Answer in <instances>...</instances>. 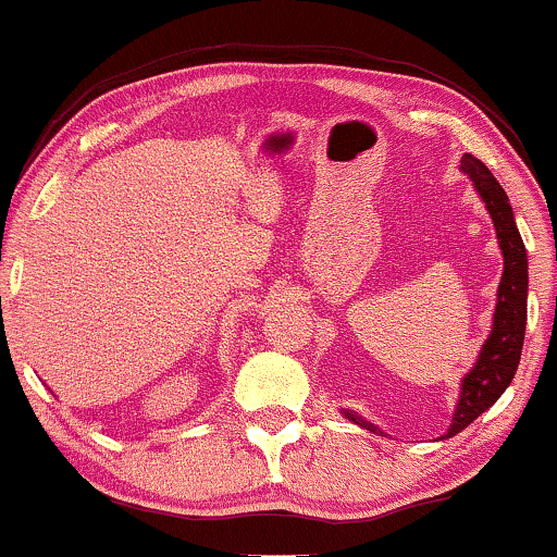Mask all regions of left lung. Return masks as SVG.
I'll use <instances>...</instances> for the list:
<instances>
[{"mask_svg":"<svg viewBox=\"0 0 557 557\" xmlns=\"http://www.w3.org/2000/svg\"><path fill=\"white\" fill-rule=\"evenodd\" d=\"M460 171L466 173L473 182V189L479 194L486 212L494 222L496 240H499V250L504 258V271L499 288H496V307L494 320H491V332L486 343L481 345L479 358L471 366L463 379H460V394L455 401L453 422L445 435L440 440H447L458 432H463L475 417H481L488 407L499 401V396L507 392L511 379H515L519 356H522L524 343V327H527V286H530V276H527V250L519 235L515 212H511L507 191L496 182L494 173L483 165L479 158L466 153L460 158ZM345 420L360 428L375 432L384 437L386 432L375 428L373 422L363 420L358 411L341 409Z\"/></svg>","mask_w":557,"mask_h":557,"instance_id":"1","label":"left lung"}]
</instances>
